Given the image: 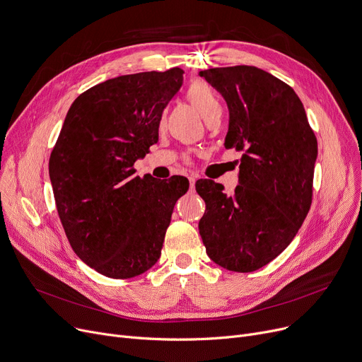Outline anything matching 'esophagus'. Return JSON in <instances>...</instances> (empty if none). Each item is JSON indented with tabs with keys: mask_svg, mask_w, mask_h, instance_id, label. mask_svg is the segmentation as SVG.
I'll return each mask as SVG.
<instances>
[{
	"mask_svg": "<svg viewBox=\"0 0 362 362\" xmlns=\"http://www.w3.org/2000/svg\"><path fill=\"white\" fill-rule=\"evenodd\" d=\"M187 179H189V185H191V189H194V186H195V182H197L195 176H189Z\"/></svg>",
	"mask_w": 362,
	"mask_h": 362,
	"instance_id": "1",
	"label": "esophagus"
}]
</instances>
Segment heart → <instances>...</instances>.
<instances>
[{
    "label": "heart",
    "instance_id": "heart-1",
    "mask_svg": "<svg viewBox=\"0 0 362 362\" xmlns=\"http://www.w3.org/2000/svg\"><path fill=\"white\" fill-rule=\"evenodd\" d=\"M187 98L191 104L201 114V117L206 122L220 120L221 117V104L214 90L204 82H197L187 90Z\"/></svg>",
    "mask_w": 362,
    "mask_h": 362
}]
</instances>
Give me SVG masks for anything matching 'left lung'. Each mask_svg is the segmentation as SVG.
Here are the masks:
<instances>
[{
  "label": "left lung",
  "instance_id": "obj_1",
  "mask_svg": "<svg viewBox=\"0 0 362 362\" xmlns=\"http://www.w3.org/2000/svg\"><path fill=\"white\" fill-rule=\"evenodd\" d=\"M199 76L229 108L224 146L242 151L235 195L197 182L205 201L199 235L220 267L255 272L288 248L310 211L317 138L295 90L269 71L233 66Z\"/></svg>",
  "mask_w": 362,
  "mask_h": 362
}]
</instances>
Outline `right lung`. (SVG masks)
Here are the masks:
<instances>
[{
    "label": "right lung",
    "mask_w": 362,
    "mask_h": 362,
    "mask_svg": "<svg viewBox=\"0 0 362 362\" xmlns=\"http://www.w3.org/2000/svg\"><path fill=\"white\" fill-rule=\"evenodd\" d=\"M183 70L117 76L74 100L49 157V179L66 236L90 269L111 279L154 265L176 201L189 180L167 182L133 168L158 142L163 111Z\"/></svg>",
    "instance_id": "add662e5"
}]
</instances>
